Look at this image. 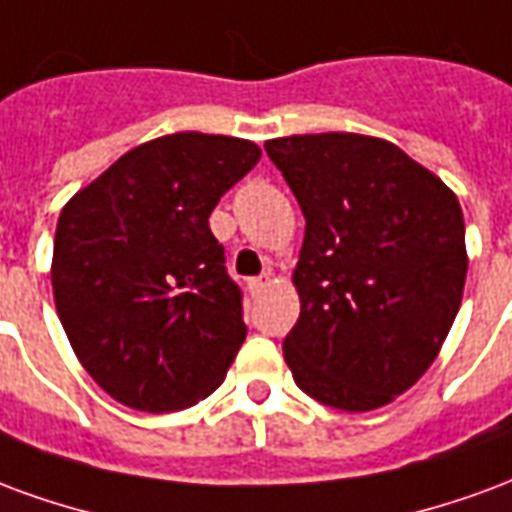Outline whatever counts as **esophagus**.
<instances>
[{
	"label": "esophagus",
	"instance_id": "34e87169",
	"mask_svg": "<svg viewBox=\"0 0 512 512\" xmlns=\"http://www.w3.org/2000/svg\"><path fill=\"white\" fill-rule=\"evenodd\" d=\"M267 286H270V272H264V275H259V278H251V281H248V292L256 297V294L264 292Z\"/></svg>",
	"mask_w": 512,
	"mask_h": 512
}]
</instances>
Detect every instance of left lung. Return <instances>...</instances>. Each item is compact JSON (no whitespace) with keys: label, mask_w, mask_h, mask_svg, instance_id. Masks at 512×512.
I'll return each instance as SVG.
<instances>
[{"label":"left lung","mask_w":512,"mask_h":512,"mask_svg":"<svg viewBox=\"0 0 512 512\" xmlns=\"http://www.w3.org/2000/svg\"><path fill=\"white\" fill-rule=\"evenodd\" d=\"M305 215L300 319L283 357L302 393L371 412L431 368L461 308L464 212L442 179L360 133L264 144Z\"/></svg>","instance_id":"obj_1"}]
</instances>
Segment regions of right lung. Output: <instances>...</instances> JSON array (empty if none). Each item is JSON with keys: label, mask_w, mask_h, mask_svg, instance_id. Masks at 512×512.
Returning <instances> with one entry per match:
<instances>
[{"label": "right lung", "mask_w": 512, "mask_h": 512, "mask_svg": "<svg viewBox=\"0 0 512 512\" xmlns=\"http://www.w3.org/2000/svg\"><path fill=\"white\" fill-rule=\"evenodd\" d=\"M259 158L245 138L160 136L65 204L51 261L59 322L119 404L188 409L234 363L248 327L210 215Z\"/></svg>", "instance_id": "right-lung-1"}]
</instances>
